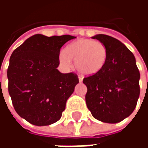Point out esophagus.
<instances>
[{"mask_svg":"<svg viewBox=\"0 0 148 148\" xmlns=\"http://www.w3.org/2000/svg\"><path fill=\"white\" fill-rule=\"evenodd\" d=\"M78 80H79V82H82V80H83V77H82V76H78Z\"/></svg>","mask_w":148,"mask_h":148,"instance_id":"1","label":"esophagus"}]
</instances>
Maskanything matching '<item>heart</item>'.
<instances>
[{"label":"heart","instance_id":"1","mask_svg":"<svg viewBox=\"0 0 148 148\" xmlns=\"http://www.w3.org/2000/svg\"><path fill=\"white\" fill-rule=\"evenodd\" d=\"M109 56L106 46L100 41L80 39L74 41L59 54V61L66 67L71 66V59L81 73L93 75L102 71Z\"/></svg>","mask_w":148,"mask_h":148}]
</instances>
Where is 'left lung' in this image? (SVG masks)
<instances>
[{"label":"left lung","mask_w":148,"mask_h":148,"mask_svg":"<svg viewBox=\"0 0 148 148\" xmlns=\"http://www.w3.org/2000/svg\"><path fill=\"white\" fill-rule=\"evenodd\" d=\"M107 47L109 56L102 71L84 77L86 101L93 117L115 124L129 116L140 97V71L132 52L118 39L99 34L92 37Z\"/></svg>","instance_id":"obj_1"}]
</instances>
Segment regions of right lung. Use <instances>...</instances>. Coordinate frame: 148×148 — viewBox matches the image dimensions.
<instances>
[{
    "mask_svg": "<svg viewBox=\"0 0 148 148\" xmlns=\"http://www.w3.org/2000/svg\"><path fill=\"white\" fill-rule=\"evenodd\" d=\"M75 38L36 34L11 55L7 71L8 93L16 112L30 124L45 126L61 118L79 80L74 73L58 71L59 53L66 42Z\"/></svg>",
    "mask_w": 148,
    "mask_h": 148,
    "instance_id": "obj_1",
    "label": "right lung"
}]
</instances>
